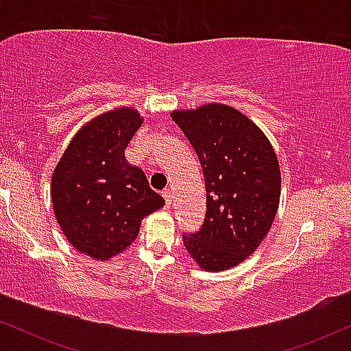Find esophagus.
<instances>
[{
    "label": "esophagus",
    "instance_id": "1",
    "mask_svg": "<svg viewBox=\"0 0 351 351\" xmlns=\"http://www.w3.org/2000/svg\"><path fill=\"white\" fill-rule=\"evenodd\" d=\"M162 196L165 198V206L170 208L171 206V191L170 189H163Z\"/></svg>",
    "mask_w": 351,
    "mask_h": 351
}]
</instances>
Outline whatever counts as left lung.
Returning <instances> with one entry per match:
<instances>
[{
    "label": "left lung",
    "instance_id": "1",
    "mask_svg": "<svg viewBox=\"0 0 351 351\" xmlns=\"http://www.w3.org/2000/svg\"><path fill=\"white\" fill-rule=\"evenodd\" d=\"M171 119L198 155L206 184V216L184 247L209 272L236 267L259 247L280 201V168L265 134L234 107L204 104Z\"/></svg>",
    "mask_w": 351,
    "mask_h": 351
}]
</instances>
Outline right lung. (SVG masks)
I'll return each mask as SVG.
<instances>
[{
    "label": "right lung",
    "mask_w": 351,
    "mask_h": 351,
    "mask_svg": "<svg viewBox=\"0 0 351 351\" xmlns=\"http://www.w3.org/2000/svg\"><path fill=\"white\" fill-rule=\"evenodd\" d=\"M143 123L134 107H117L84 125L56 165L51 198L67 241L92 259L108 261L136 239L143 217L165 199L125 148Z\"/></svg>",
    "instance_id": "right-lung-1"
}]
</instances>
